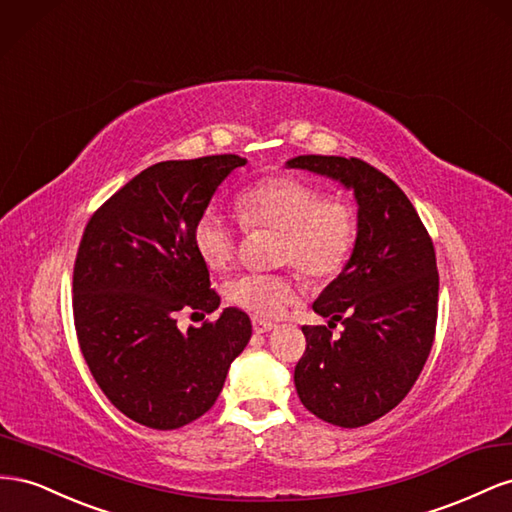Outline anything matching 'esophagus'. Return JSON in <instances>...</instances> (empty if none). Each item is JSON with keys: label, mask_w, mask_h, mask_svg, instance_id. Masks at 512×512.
I'll use <instances>...</instances> for the list:
<instances>
[{"label": "esophagus", "mask_w": 512, "mask_h": 512, "mask_svg": "<svg viewBox=\"0 0 512 512\" xmlns=\"http://www.w3.org/2000/svg\"><path fill=\"white\" fill-rule=\"evenodd\" d=\"M276 326L272 324V321H264V319H253V330L257 332V334H266V332H270V330H274Z\"/></svg>", "instance_id": "obj_1"}]
</instances>
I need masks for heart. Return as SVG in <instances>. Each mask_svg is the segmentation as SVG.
I'll return each instance as SVG.
<instances>
[{"mask_svg": "<svg viewBox=\"0 0 512 512\" xmlns=\"http://www.w3.org/2000/svg\"><path fill=\"white\" fill-rule=\"evenodd\" d=\"M236 208L246 227L279 229L276 259L296 266L311 279L337 276L356 246V214L347 201L324 199L319 188L296 175H270L242 188ZM193 246L210 270L229 268L236 257V231L214 208L193 225ZM227 298L261 319L285 315L298 300V283L289 274H242L227 285Z\"/></svg>", "mask_w": 512, "mask_h": 512, "instance_id": "obj_1", "label": "heart"}]
</instances>
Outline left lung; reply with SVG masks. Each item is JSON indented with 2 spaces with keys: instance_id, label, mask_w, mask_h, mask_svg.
Wrapping results in <instances>:
<instances>
[{
  "instance_id": "obj_1",
  "label": "left lung",
  "mask_w": 512,
  "mask_h": 512,
  "mask_svg": "<svg viewBox=\"0 0 512 512\" xmlns=\"http://www.w3.org/2000/svg\"><path fill=\"white\" fill-rule=\"evenodd\" d=\"M285 167L324 175L356 199L352 257L313 302L343 332L332 339L326 326L302 328L294 384L317 418L364 427L405 399L429 358L440 289L433 242L401 188L362 160L306 154Z\"/></svg>"
}]
</instances>
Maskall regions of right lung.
Segmentation results:
<instances>
[{"label": "right lung", "mask_w": 512, "mask_h": 512, "mask_svg": "<svg viewBox=\"0 0 512 512\" xmlns=\"http://www.w3.org/2000/svg\"><path fill=\"white\" fill-rule=\"evenodd\" d=\"M236 154L163 160L135 175L85 227L72 276L83 358L107 399L143 427L197 420L221 394L253 326L240 309L178 328L182 309L214 313L221 298L193 246V225Z\"/></svg>", "instance_id": "right-lung-1"}]
</instances>
